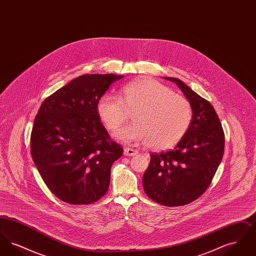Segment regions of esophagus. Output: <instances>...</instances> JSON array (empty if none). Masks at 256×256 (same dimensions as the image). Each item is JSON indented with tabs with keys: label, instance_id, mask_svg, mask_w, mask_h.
Here are the masks:
<instances>
[{
	"label": "esophagus",
	"instance_id": "obj_1",
	"mask_svg": "<svg viewBox=\"0 0 256 256\" xmlns=\"http://www.w3.org/2000/svg\"><path fill=\"white\" fill-rule=\"evenodd\" d=\"M124 154L126 156H136L138 154V150L132 148H124Z\"/></svg>",
	"mask_w": 256,
	"mask_h": 256
}]
</instances>
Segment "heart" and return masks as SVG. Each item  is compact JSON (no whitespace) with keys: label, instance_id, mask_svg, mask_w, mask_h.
Wrapping results in <instances>:
<instances>
[{"label":"heart","instance_id":"obj_1","mask_svg":"<svg viewBox=\"0 0 256 256\" xmlns=\"http://www.w3.org/2000/svg\"><path fill=\"white\" fill-rule=\"evenodd\" d=\"M97 112L111 130L132 113L134 122L119 128L115 138L128 144L146 143L158 150L176 145L193 119V108L186 98L152 78H139L124 86L119 96L102 95L98 100Z\"/></svg>","mask_w":256,"mask_h":256}]
</instances>
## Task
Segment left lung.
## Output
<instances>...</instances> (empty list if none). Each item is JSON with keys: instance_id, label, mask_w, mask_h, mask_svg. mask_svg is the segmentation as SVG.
<instances>
[{"instance_id": "obj_1", "label": "left lung", "mask_w": 256, "mask_h": 256, "mask_svg": "<svg viewBox=\"0 0 256 256\" xmlns=\"http://www.w3.org/2000/svg\"><path fill=\"white\" fill-rule=\"evenodd\" d=\"M180 88L193 108L189 130L174 150L150 154L144 176L146 196L166 206H180L202 195L224 156V134L219 117L206 98L182 80L164 76Z\"/></svg>"}]
</instances>
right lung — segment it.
<instances>
[{
  "label": "right lung",
  "mask_w": 256,
  "mask_h": 256,
  "mask_svg": "<svg viewBox=\"0 0 256 256\" xmlns=\"http://www.w3.org/2000/svg\"><path fill=\"white\" fill-rule=\"evenodd\" d=\"M122 74H86L47 98L38 110L30 152L50 192L71 204H89L110 187L112 164L122 148L111 141L98 100Z\"/></svg>",
  "instance_id": "1"
}]
</instances>
